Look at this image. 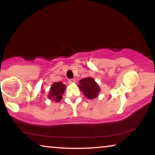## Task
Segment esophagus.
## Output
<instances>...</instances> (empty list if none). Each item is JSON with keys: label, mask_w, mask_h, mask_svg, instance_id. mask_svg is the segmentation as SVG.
<instances>
[{"label": "esophagus", "mask_w": 155, "mask_h": 155, "mask_svg": "<svg viewBox=\"0 0 155 155\" xmlns=\"http://www.w3.org/2000/svg\"><path fill=\"white\" fill-rule=\"evenodd\" d=\"M68 82L70 84H73V83H75L76 80L75 79H71L68 80Z\"/></svg>", "instance_id": "1"}]
</instances>
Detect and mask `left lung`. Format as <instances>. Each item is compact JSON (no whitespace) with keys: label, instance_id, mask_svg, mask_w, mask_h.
I'll use <instances>...</instances> for the list:
<instances>
[{"label":"left lung","instance_id":"8db88e82","mask_svg":"<svg viewBox=\"0 0 155 155\" xmlns=\"http://www.w3.org/2000/svg\"><path fill=\"white\" fill-rule=\"evenodd\" d=\"M80 90L84 93V95L89 99H93L98 97L100 92V87L92 78L88 77L80 80Z\"/></svg>","mask_w":155,"mask_h":155}]
</instances>
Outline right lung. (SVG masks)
I'll return each mask as SVG.
<instances>
[{
	"label": "right lung",
	"mask_w": 155,
	"mask_h": 155,
	"mask_svg": "<svg viewBox=\"0 0 155 155\" xmlns=\"http://www.w3.org/2000/svg\"><path fill=\"white\" fill-rule=\"evenodd\" d=\"M66 86L61 82H54V84L51 86L48 93V99L52 101H55L56 102L61 101L62 99V95L65 92Z\"/></svg>",
	"instance_id": "1"
}]
</instances>
